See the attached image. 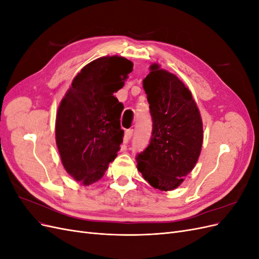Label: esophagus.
<instances>
[{
    "instance_id": "1",
    "label": "esophagus",
    "mask_w": 259,
    "mask_h": 259,
    "mask_svg": "<svg viewBox=\"0 0 259 259\" xmlns=\"http://www.w3.org/2000/svg\"><path fill=\"white\" fill-rule=\"evenodd\" d=\"M133 133H134V130L133 128H128V130H126L125 131V139H131L132 138V136H133Z\"/></svg>"
}]
</instances>
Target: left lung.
Returning a JSON list of instances; mask_svg holds the SVG:
<instances>
[{
  "mask_svg": "<svg viewBox=\"0 0 259 259\" xmlns=\"http://www.w3.org/2000/svg\"><path fill=\"white\" fill-rule=\"evenodd\" d=\"M144 90L152 119L151 139L136 156L137 168L155 189L168 191L184 182L197 163L203 142L199 109L178 77L152 65Z\"/></svg>",
  "mask_w": 259,
  "mask_h": 259,
  "instance_id": "8db88e82",
  "label": "left lung"
}]
</instances>
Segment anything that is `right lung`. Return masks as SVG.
Here are the masks:
<instances>
[{
  "label": "right lung",
  "instance_id": "add662e5",
  "mask_svg": "<svg viewBox=\"0 0 259 259\" xmlns=\"http://www.w3.org/2000/svg\"><path fill=\"white\" fill-rule=\"evenodd\" d=\"M132 70L126 58L100 57L77 73L61 100L56 117L58 151L68 174L85 186L104 176L123 143L124 106L113 93L123 88Z\"/></svg>",
  "mask_w": 259,
  "mask_h": 259
}]
</instances>
